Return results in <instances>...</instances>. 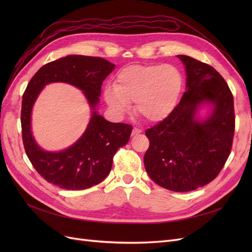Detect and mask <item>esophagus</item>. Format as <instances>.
Listing matches in <instances>:
<instances>
[{
	"mask_svg": "<svg viewBox=\"0 0 252 252\" xmlns=\"http://www.w3.org/2000/svg\"><path fill=\"white\" fill-rule=\"evenodd\" d=\"M141 131H142L141 129H139V128H135V127H134V128L132 129V132H131V134H132V135H136L138 133H140Z\"/></svg>",
	"mask_w": 252,
	"mask_h": 252,
	"instance_id": "obj_1",
	"label": "esophagus"
}]
</instances>
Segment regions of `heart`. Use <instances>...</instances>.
I'll return each instance as SVG.
<instances>
[{"instance_id": "1", "label": "heart", "mask_w": 252, "mask_h": 252, "mask_svg": "<svg viewBox=\"0 0 252 252\" xmlns=\"http://www.w3.org/2000/svg\"><path fill=\"white\" fill-rule=\"evenodd\" d=\"M184 85L183 74L171 64L131 65L117 73L116 85L105 88V101L118 114L126 113L134 102L135 112L157 123L177 107Z\"/></svg>"}]
</instances>
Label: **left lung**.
<instances>
[{
  "instance_id": "8db88e82",
  "label": "left lung",
  "mask_w": 252,
  "mask_h": 252,
  "mask_svg": "<svg viewBox=\"0 0 252 252\" xmlns=\"http://www.w3.org/2000/svg\"><path fill=\"white\" fill-rule=\"evenodd\" d=\"M186 68L187 91L168 118L145 131L149 148L145 168L158 185L172 191H191L215 180L232 147L235 117L233 95L212 66L178 56ZM203 102L214 106L212 116L197 121Z\"/></svg>"
}]
</instances>
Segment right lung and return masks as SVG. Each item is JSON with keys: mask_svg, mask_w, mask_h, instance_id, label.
I'll return each mask as SVG.
<instances>
[{"mask_svg": "<svg viewBox=\"0 0 252 252\" xmlns=\"http://www.w3.org/2000/svg\"><path fill=\"white\" fill-rule=\"evenodd\" d=\"M113 69L114 64L102 58L67 56L41 67L28 83L21 110L23 144L34 169L48 183L68 190L97 185L109 174L119 148L129 141L131 125L110 123L94 110L102 84ZM53 81L68 82L83 90L93 109L87 131L72 147L59 153L45 152L37 147L30 127L37 95L45 85Z\"/></svg>", "mask_w": 252, "mask_h": 252, "instance_id": "right-lung-1", "label": "right lung"}]
</instances>
